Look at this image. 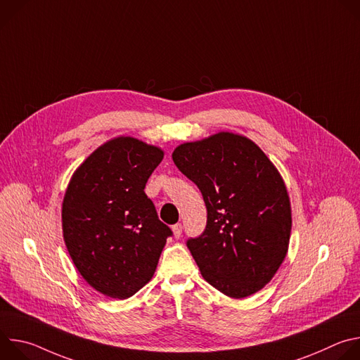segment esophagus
Listing matches in <instances>:
<instances>
[{
	"label": "esophagus",
	"mask_w": 360,
	"mask_h": 360,
	"mask_svg": "<svg viewBox=\"0 0 360 360\" xmlns=\"http://www.w3.org/2000/svg\"><path fill=\"white\" fill-rule=\"evenodd\" d=\"M172 232H174L175 238H181V235H182V224H175L172 226Z\"/></svg>",
	"instance_id": "1"
}]
</instances>
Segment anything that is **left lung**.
<instances>
[{
  "mask_svg": "<svg viewBox=\"0 0 360 360\" xmlns=\"http://www.w3.org/2000/svg\"><path fill=\"white\" fill-rule=\"evenodd\" d=\"M172 160L208 211L203 233L186 242L203 279L233 299L261 290L282 265L292 229L278 168L252 139L228 131L178 145Z\"/></svg>",
  "mask_w": 360,
  "mask_h": 360,
  "instance_id": "left-lung-1",
  "label": "left lung"
}]
</instances>
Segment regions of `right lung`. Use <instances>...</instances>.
Instances as JSON below:
<instances>
[{
    "label": "right lung",
    "mask_w": 360,
    "mask_h": 360,
    "mask_svg": "<svg viewBox=\"0 0 360 360\" xmlns=\"http://www.w3.org/2000/svg\"><path fill=\"white\" fill-rule=\"evenodd\" d=\"M164 150L134 136L98 146L75 169L63 200V235L81 276L127 299L155 274L171 229L143 192Z\"/></svg>",
    "instance_id": "1"
}]
</instances>
